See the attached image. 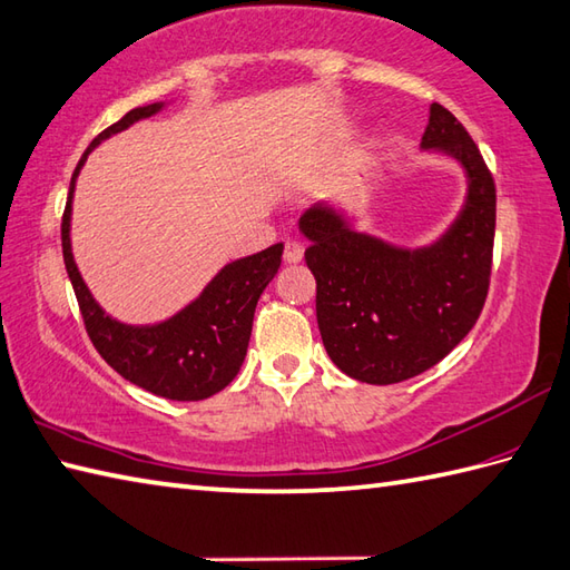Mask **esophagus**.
I'll return each mask as SVG.
<instances>
[{"instance_id":"obj_1","label":"esophagus","mask_w":570,"mask_h":570,"mask_svg":"<svg viewBox=\"0 0 570 570\" xmlns=\"http://www.w3.org/2000/svg\"><path fill=\"white\" fill-rule=\"evenodd\" d=\"M302 256H305V246L297 244V242H287V244H285L283 258H285V263H287V265H295V263H299V261H302Z\"/></svg>"}]
</instances>
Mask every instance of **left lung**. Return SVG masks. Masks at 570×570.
<instances>
[{"mask_svg": "<svg viewBox=\"0 0 570 570\" xmlns=\"http://www.w3.org/2000/svg\"><path fill=\"white\" fill-rule=\"evenodd\" d=\"M422 148L456 158L468 180L463 209L434 244L392 246L356 232L324 202L299 217L324 348L336 368L361 383L392 385L432 368L471 332L488 297L492 175L463 124L436 102Z\"/></svg>", "mask_w": 570, "mask_h": 570, "instance_id": "1", "label": "left lung"}]
</instances>
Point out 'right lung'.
Here are the masks:
<instances>
[{"mask_svg": "<svg viewBox=\"0 0 570 570\" xmlns=\"http://www.w3.org/2000/svg\"><path fill=\"white\" fill-rule=\"evenodd\" d=\"M163 107L166 105L156 102L124 114L82 154L78 168L72 173L66 212H62V261H66V271L75 297H78L87 336L99 351V356L126 381L154 392L158 397L197 402L217 395L242 371L253 328V314H256L265 285L281 268L283 244L226 263L195 302H189L170 320L146 326L121 324L97 305L78 265H75L70 246L75 180H78L90 150L102 144L105 138L129 129L134 121L154 117Z\"/></svg>", "mask_w": 570, "mask_h": 570, "instance_id": "add662e5", "label": "right lung"}]
</instances>
